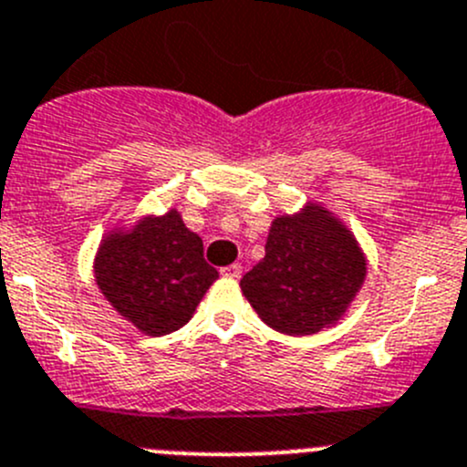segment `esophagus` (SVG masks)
Returning a JSON list of instances; mask_svg holds the SVG:
<instances>
[{
	"label": "esophagus",
	"instance_id": "esophagus-1",
	"mask_svg": "<svg viewBox=\"0 0 467 467\" xmlns=\"http://www.w3.org/2000/svg\"><path fill=\"white\" fill-rule=\"evenodd\" d=\"M221 276H225V278H239V276H242V265H239V263L228 265V267L221 269Z\"/></svg>",
	"mask_w": 467,
	"mask_h": 467
}]
</instances>
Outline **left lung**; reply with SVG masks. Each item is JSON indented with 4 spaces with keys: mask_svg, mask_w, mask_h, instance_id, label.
Listing matches in <instances>:
<instances>
[{
    "mask_svg": "<svg viewBox=\"0 0 467 467\" xmlns=\"http://www.w3.org/2000/svg\"><path fill=\"white\" fill-rule=\"evenodd\" d=\"M366 276L355 237L325 209L278 216L265 258L242 278V293L265 325L306 337L346 313Z\"/></svg>",
    "mask_w": 467,
    "mask_h": 467,
    "instance_id": "8db88e82",
    "label": "left lung"
}]
</instances>
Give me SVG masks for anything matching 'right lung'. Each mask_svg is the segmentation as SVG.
Here are the masks:
<instances>
[{
  "mask_svg": "<svg viewBox=\"0 0 467 467\" xmlns=\"http://www.w3.org/2000/svg\"><path fill=\"white\" fill-rule=\"evenodd\" d=\"M94 272L115 311L150 337L184 327L219 278L204 260L202 239L174 209L161 219L140 221L130 233L108 234Z\"/></svg>",
  "mask_w": 467,
  "mask_h": 467,
  "instance_id": "1",
  "label": "right lung"
}]
</instances>
